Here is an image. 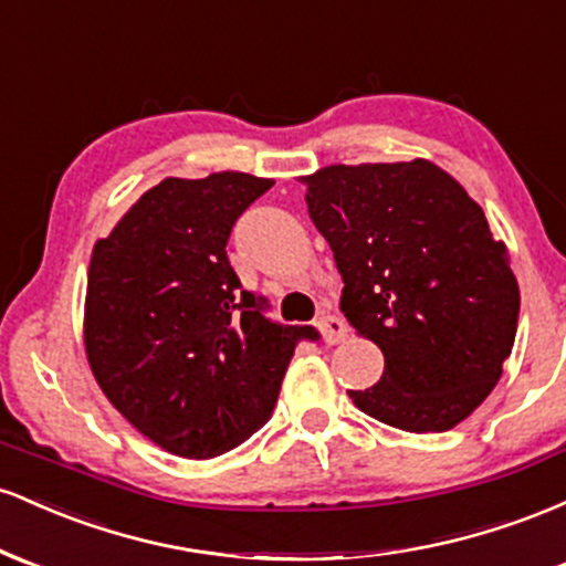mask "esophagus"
<instances>
[{
  "label": "esophagus",
  "mask_w": 566,
  "mask_h": 566,
  "mask_svg": "<svg viewBox=\"0 0 566 566\" xmlns=\"http://www.w3.org/2000/svg\"><path fill=\"white\" fill-rule=\"evenodd\" d=\"M316 327L322 329V337L327 346H335V343L346 340V335H348L346 322H343L337 314H333V311H322L319 319H316Z\"/></svg>",
  "instance_id": "34e87169"
}]
</instances>
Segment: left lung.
Returning a JSON list of instances; mask_svg holds the SVG:
<instances>
[{
    "label": "left lung",
    "instance_id": "1",
    "mask_svg": "<svg viewBox=\"0 0 566 566\" xmlns=\"http://www.w3.org/2000/svg\"><path fill=\"white\" fill-rule=\"evenodd\" d=\"M305 205L343 276L340 311L386 356L348 391L380 423L441 433L490 396L511 356L518 284L484 210L428 159L329 165Z\"/></svg>",
    "mask_w": 566,
    "mask_h": 566
}]
</instances>
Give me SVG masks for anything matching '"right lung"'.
Returning <instances> with one entry per match:
<instances>
[{"instance_id": "obj_1", "label": "right lung", "mask_w": 566, "mask_h": 566, "mask_svg": "<svg viewBox=\"0 0 566 566\" xmlns=\"http://www.w3.org/2000/svg\"><path fill=\"white\" fill-rule=\"evenodd\" d=\"M271 186L247 172L165 178L95 242L90 369L143 437L180 458H216L269 423L297 340L319 337L265 319L226 255L237 218Z\"/></svg>"}]
</instances>
